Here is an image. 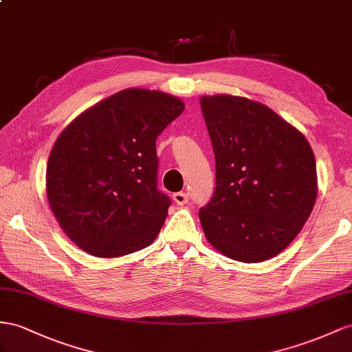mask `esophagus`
<instances>
[{"mask_svg": "<svg viewBox=\"0 0 352 352\" xmlns=\"http://www.w3.org/2000/svg\"><path fill=\"white\" fill-rule=\"evenodd\" d=\"M173 197H174L175 204H178V205H184L188 202V193H186V192H177V193H174Z\"/></svg>", "mask_w": 352, "mask_h": 352, "instance_id": "obj_1", "label": "esophagus"}]
</instances>
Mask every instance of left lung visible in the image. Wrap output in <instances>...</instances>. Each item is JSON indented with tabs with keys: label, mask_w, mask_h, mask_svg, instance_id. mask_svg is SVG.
<instances>
[{
	"label": "left lung",
	"mask_w": 352,
	"mask_h": 352,
	"mask_svg": "<svg viewBox=\"0 0 352 352\" xmlns=\"http://www.w3.org/2000/svg\"><path fill=\"white\" fill-rule=\"evenodd\" d=\"M215 156V188L199 210L210 244L238 262L290 245L317 199V166L303 133L247 98H201Z\"/></svg>",
	"instance_id": "8db88e82"
}]
</instances>
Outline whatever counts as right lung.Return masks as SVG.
<instances>
[{
  "instance_id": "right-lung-1",
  "label": "right lung",
  "mask_w": 352,
  "mask_h": 352,
  "mask_svg": "<svg viewBox=\"0 0 352 352\" xmlns=\"http://www.w3.org/2000/svg\"><path fill=\"white\" fill-rule=\"evenodd\" d=\"M183 110L173 95L126 89L59 135L47 164V199L86 253L119 257L155 241L170 205L157 188L156 140Z\"/></svg>"
}]
</instances>
